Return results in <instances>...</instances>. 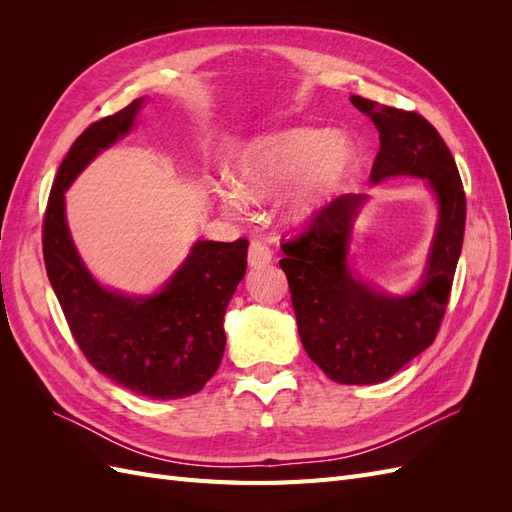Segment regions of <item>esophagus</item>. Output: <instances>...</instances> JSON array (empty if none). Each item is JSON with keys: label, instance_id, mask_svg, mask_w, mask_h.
<instances>
[{"label": "esophagus", "instance_id": "1", "mask_svg": "<svg viewBox=\"0 0 512 512\" xmlns=\"http://www.w3.org/2000/svg\"><path fill=\"white\" fill-rule=\"evenodd\" d=\"M271 260H273L271 245L262 239H252L250 250H247V262H250V267H254V269L267 267Z\"/></svg>", "mask_w": 512, "mask_h": 512}]
</instances>
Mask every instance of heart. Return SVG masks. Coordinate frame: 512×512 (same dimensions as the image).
<instances>
[{
	"label": "heart",
	"mask_w": 512,
	"mask_h": 512,
	"mask_svg": "<svg viewBox=\"0 0 512 512\" xmlns=\"http://www.w3.org/2000/svg\"><path fill=\"white\" fill-rule=\"evenodd\" d=\"M346 164L339 138L331 132L290 128L256 136L228 164V181L215 183L213 194L224 211L273 198L301 183V207H309L329 188Z\"/></svg>",
	"instance_id": "1"
}]
</instances>
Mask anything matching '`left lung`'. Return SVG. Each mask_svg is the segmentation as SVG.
I'll return each mask as SVG.
<instances>
[{
  "label": "left lung",
  "instance_id": "1",
  "mask_svg": "<svg viewBox=\"0 0 512 512\" xmlns=\"http://www.w3.org/2000/svg\"><path fill=\"white\" fill-rule=\"evenodd\" d=\"M380 132L371 181L425 179L440 205L421 286L408 297L378 292L348 269V241L365 194H344L314 211L305 230L282 243L284 269L303 348L342 384L389 380L436 339L451 297L466 230V192L453 153L416 111L350 96Z\"/></svg>",
  "mask_w": 512,
  "mask_h": 512
}]
</instances>
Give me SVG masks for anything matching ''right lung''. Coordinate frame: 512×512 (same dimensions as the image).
Returning <instances> with one entry per match:
<instances>
[{"mask_svg":"<svg viewBox=\"0 0 512 512\" xmlns=\"http://www.w3.org/2000/svg\"><path fill=\"white\" fill-rule=\"evenodd\" d=\"M141 104L138 98L91 123L61 162L42 224L44 267L72 337L100 374L136 395L181 399L203 389L222 363L224 314L245 275L247 239L198 241L160 292L128 297L91 277L64 213L68 185L130 132Z\"/></svg>","mask_w":512,"mask_h":512,"instance_id":"right-lung-1","label":"right lung"}]
</instances>
